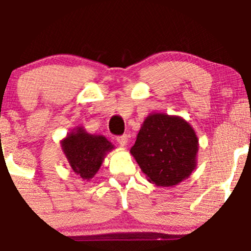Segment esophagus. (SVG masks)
Returning <instances> with one entry per match:
<instances>
[{"instance_id":"esophagus-1","label":"esophagus","mask_w":251,"mask_h":251,"mask_svg":"<svg viewBox=\"0 0 251 251\" xmlns=\"http://www.w3.org/2000/svg\"><path fill=\"white\" fill-rule=\"evenodd\" d=\"M127 141H128V138L126 135H121V136H118V137H116V142H118L121 147H125L126 144H127Z\"/></svg>"}]
</instances>
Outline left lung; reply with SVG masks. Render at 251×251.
Segmentation results:
<instances>
[{
  "instance_id": "1",
  "label": "left lung",
  "mask_w": 251,
  "mask_h": 251,
  "mask_svg": "<svg viewBox=\"0 0 251 251\" xmlns=\"http://www.w3.org/2000/svg\"><path fill=\"white\" fill-rule=\"evenodd\" d=\"M130 151L149 182L173 187L196 169L198 137L184 119L154 113L143 121Z\"/></svg>"
}]
</instances>
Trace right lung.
<instances>
[{"instance_id": "1", "label": "right lung", "mask_w": 251, "mask_h": 251, "mask_svg": "<svg viewBox=\"0 0 251 251\" xmlns=\"http://www.w3.org/2000/svg\"><path fill=\"white\" fill-rule=\"evenodd\" d=\"M62 149L73 171L82 179L92 178L114 146L104 136L91 135L76 127L62 141Z\"/></svg>"}]
</instances>
